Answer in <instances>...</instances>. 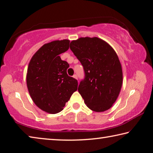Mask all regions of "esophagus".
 I'll return each instance as SVG.
<instances>
[{
    "mask_svg": "<svg viewBox=\"0 0 153 153\" xmlns=\"http://www.w3.org/2000/svg\"><path fill=\"white\" fill-rule=\"evenodd\" d=\"M73 77H74V79H76L78 80V77H77V75H76V74H74V76H73Z\"/></svg>",
    "mask_w": 153,
    "mask_h": 153,
    "instance_id": "34e87169",
    "label": "esophagus"
}]
</instances>
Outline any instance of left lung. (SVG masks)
<instances>
[{
    "instance_id": "1",
    "label": "left lung",
    "mask_w": 153,
    "mask_h": 153,
    "mask_svg": "<svg viewBox=\"0 0 153 153\" xmlns=\"http://www.w3.org/2000/svg\"><path fill=\"white\" fill-rule=\"evenodd\" d=\"M70 48L85 71L78 91L87 106L95 112L111 108L123 83L118 56L110 45L97 37H81L71 41Z\"/></svg>"
}]
</instances>
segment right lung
Segmentation results:
<instances>
[{
	"mask_svg": "<svg viewBox=\"0 0 153 153\" xmlns=\"http://www.w3.org/2000/svg\"><path fill=\"white\" fill-rule=\"evenodd\" d=\"M67 39L54 41L42 45L30 61L26 83L30 96L42 111L56 114L77 90L78 81L67 74L69 64L59 54L69 49Z\"/></svg>",
	"mask_w": 153,
	"mask_h": 153,
	"instance_id": "1",
	"label": "right lung"
}]
</instances>
